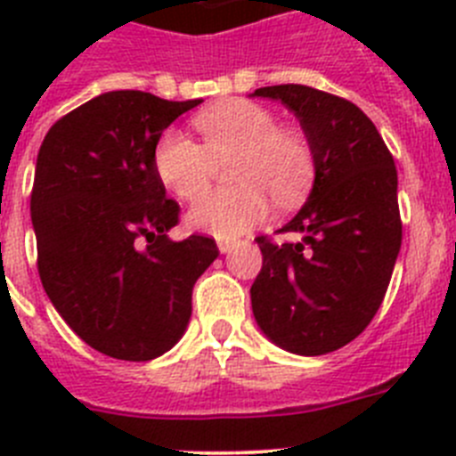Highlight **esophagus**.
<instances>
[{"label":"esophagus","instance_id":"34e87169","mask_svg":"<svg viewBox=\"0 0 456 456\" xmlns=\"http://www.w3.org/2000/svg\"><path fill=\"white\" fill-rule=\"evenodd\" d=\"M235 244H237V241H232V240H219V251L221 253H231L232 248H235Z\"/></svg>","mask_w":456,"mask_h":456}]
</instances>
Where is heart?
I'll return each mask as SVG.
<instances>
[{"instance_id":"obj_1","label":"heart","mask_w":456,"mask_h":456,"mask_svg":"<svg viewBox=\"0 0 456 456\" xmlns=\"http://www.w3.org/2000/svg\"><path fill=\"white\" fill-rule=\"evenodd\" d=\"M205 143L178 130L164 132L155 148V171L167 189L184 200L199 199L215 180L216 162L231 159L232 189L212 191L189 209V224L216 237H237L263 221L268 196L297 205L313 184L310 146L281 130L276 116L260 104L231 100L193 118Z\"/></svg>"}]
</instances>
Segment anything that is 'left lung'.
<instances>
[{"instance_id": "left-lung-1", "label": "left lung", "mask_w": 456, "mask_h": 456, "mask_svg": "<svg viewBox=\"0 0 456 456\" xmlns=\"http://www.w3.org/2000/svg\"><path fill=\"white\" fill-rule=\"evenodd\" d=\"M299 118L315 162L308 200L278 232L256 237L263 269L251 305L265 336L299 356L336 352L377 315L402 247L397 168L372 120L354 102L301 84L257 88Z\"/></svg>"}]
</instances>
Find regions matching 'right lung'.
Listing matches in <instances>:
<instances>
[{
  "mask_svg": "<svg viewBox=\"0 0 456 456\" xmlns=\"http://www.w3.org/2000/svg\"><path fill=\"white\" fill-rule=\"evenodd\" d=\"M203 100L109 91L56 120L31 189L38 273L56 313L88 347L120 361L162 356L187 331L191 289L219 256L215 240L173 241L155 148Z\"/></svg>",
  "mask_w": 456,
  "mask_h": 456,
  "instance_id": "right-lung-1",
  "label": "right lung"
}]
</instances>
